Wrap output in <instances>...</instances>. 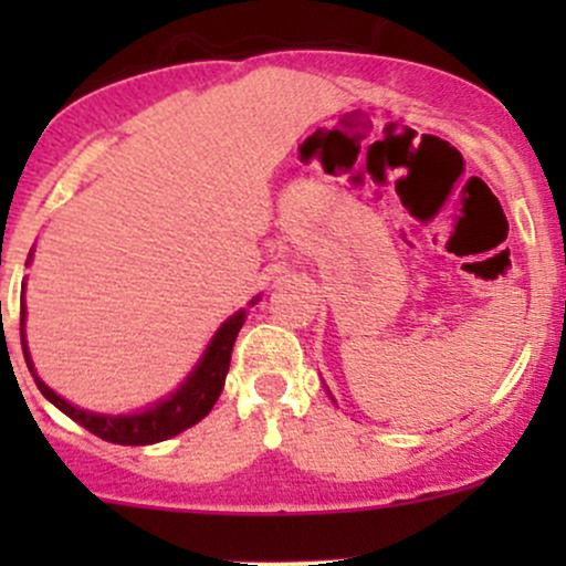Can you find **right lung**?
Wrapping results in <instances>:
<instances>
[{
	"label": "right lung",
	"mask_w": 566,
	"mask_h": 566,
	"mask_svg": "<svg viewBox=\"0 0 566 566\" xmlns=\"http://www.w3.org/2000/svg\"><path fill=\"white\" fill-rule=\"evenodd\" d=\"M23 322H25V308L21 305V346L25 365H29L31 375H34L36 388L48 396L53 405L66 412L71 420H76L82 428H87L95 437L112 441V444H129V447H143L154 444V441H165L175 437V433L186 431V428L197 426L207 412H210L212 405L218 401L220 391H223L226 373H229L231 365V350L233 343H237L239 329L244 324V311H239L237 316H231L223 327L218 329V335L212 337L210 348H207L205 359L199 361V367L193 369V375L188 378L184 386L175 391L170 399L161 401L154 409L140 415H95L87 412V409H80L69 405L66 399H61L53 388L44 386L34 373V365L29 359V348H25V335H23Z\"/></svg>",
	"instance_id": "right-lung-1"
}]
</instances>
